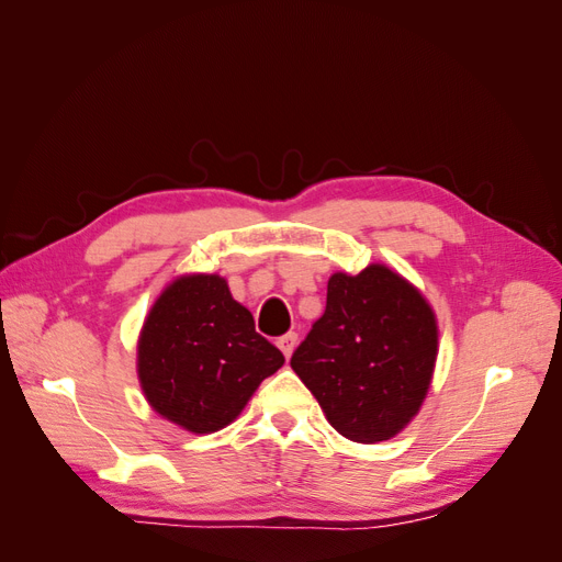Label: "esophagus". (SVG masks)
Returning <instances> with one entry per match:
<instances>
[{
	"label": "esophagus",
	"mask_w": 562,
	"mask_h": 562,
	"mask_svg": "<svg viewBox=\"0 0 562 562\" xmlns=\"http://www.w3.org/2000/svg\"><path fill=\"white\" fill-rule=\"evenodd\" d=\"M277 345H279V349L283 351L285 359H291L295 347H297V333H285L283 337H279Z\"/></svg>",
	"instance_id": "1"
}]
</instances>
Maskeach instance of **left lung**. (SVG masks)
I'll list each match as a JSON object with an SVG mask.
<instances>
[{
	"label": "left lung",
	"instance_id": "8db88e82",
	"mask_svg": "<svg viewBox=\"0 0 562 562\" xmlns=\"http://www.w3.org/2000/svg\"><path fill=\"white\" fill-rule=\"evenodd\" d=\"M438 321L419 288L386 265L335 271L326 312L291 366L330 427L353 443L394 438L429 394Z\"/></svg>",
	"mask_w": 562,
	"mask_h": 562
}]
</instances>
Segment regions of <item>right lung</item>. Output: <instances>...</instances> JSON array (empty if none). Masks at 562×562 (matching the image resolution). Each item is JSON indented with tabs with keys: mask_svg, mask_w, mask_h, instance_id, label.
I'll return each instance as SVG.
<instances>
[{
	"mask_svg": "<svg viewBox=\"0 0 562 562\" xmlns=\"http://www.w3.org/2000/svg\"><path fill=\"white\" fill-rule=\"evenodd\" d=\"M220 274H182L151 304L138 337V382L151 411L203 436L225 429L283 366Z\"/></svg>",
	"mask_w": 562,
	"mask_h": 562,
	"instance_id": "right-lung-1",
	"label": "right lung"
}]
</instances>
